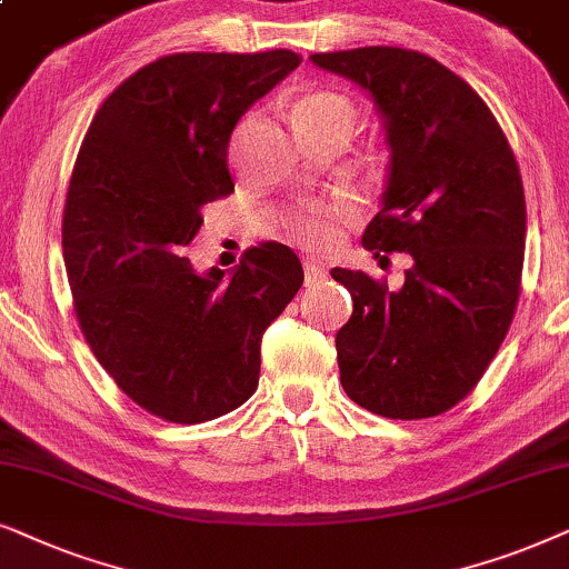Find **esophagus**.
Here are the masks:
<instances>
[{"label":"esophagus","instance_id":"esophagus-1","mask_svg":"<svg viewBox=\"0 0 569 569\" xmlns=\"http://www.w3.org/2000/svg\"><path fill=\"white\" fill-rule=\"evenodd\" d=\"M305 278H307L309 286L322 283V280L328 278V268H325V264H320V262H315V260H307L305 262Z\"/></svg>","mask_w":569,"mask_h":569}]
</instances>
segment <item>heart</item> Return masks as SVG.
<instances>
[{"instance_id":"1","label":"heart","mask_w":569,"mask_h":569,"mask_svg":"<svg viewBox=\"0 0 569 569\" xmlns=\"http://www.w3.org/2000/svg\"><path fill=\"white\" fill-rule=\"evenodd\" d=\"M293 121H297L301 134H312L322 130H336V127H346L353 130L356 124V106L348 96L338 93V90H309L293 106ZM356 206L346 197H332V200L309 202V206L299 208L291 216V231L297 233L301 241L312 247H328L336 241L338 231L343 229L348 221H353Z\"/></svg>"}]
</instances>
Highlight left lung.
<instances>
[{"label":"left lung","mask_w":569,"mask_h":569,"mask_svg":"<svg viewBox=\"0 0 569 569\" xmlns=\"http://www.w3.org/2000/svg\"><path fill=\"white\" fill-rule=\"evenodd\" d=\"M312 62L367 88L385 117L388 189L363 247L382 260L413 257L400 289L361 270H330L353 299L336 336L340 385L385 419L439 416L479 385L518 307V161L483 98L429 54L363 47Z\"/></svg>","instance_id":"1"}]
</instances>
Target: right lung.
<instances>
[{"instance_id":"1","label":"right lung","mask_w":569,"mask_h":569,"mask_svg":"<svg viewBox=\"0 0 569 569\" xmlns=\"http://www.w3.org/2000/svg\"><path fill=\"white\" fill-rule=\"evenodd\" d=\"M299 62L289 49L161 57L106 98L82 138L62 216L74 317L119 390L158 419L202 423L249 400L262 332L305 283L278 241L249 247L229 280L181 257L200 208L233 192L241 113Z\"/></svg>"}]
</instances>
